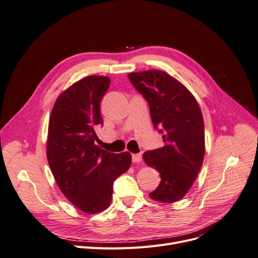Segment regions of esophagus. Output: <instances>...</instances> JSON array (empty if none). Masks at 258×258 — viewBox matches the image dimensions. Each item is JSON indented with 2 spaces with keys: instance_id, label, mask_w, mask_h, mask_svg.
Instances as JSON below:
<instances>
[{
  "instance_id": "34e87169",
  "label": "esophagus",
  "mask_w": 258,
  "mask_h": 258,
  "mask_svg": "<svg viewBox=\"0 0 258 258\" xmlns=\"http://www.w3.org/2000/svg\"><path fill=\"white\" fill-rule=\"evenodd\" d=\"M132 161L134 162H141L142 161V154H132Z\"/></svg>"
}]
</instances>
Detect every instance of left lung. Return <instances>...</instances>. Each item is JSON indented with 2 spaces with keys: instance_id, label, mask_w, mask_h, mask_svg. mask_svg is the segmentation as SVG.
Returning <instances> with one entry per match:
<instances>
[{
  "instance_id": "1",
  "label": "left lung",
  "mask_w": 258,
  "mask_h": 258,
  "mask_svg": "<svg viewBox=\"0 0 258 258\" xmlns=\"http://www.w3.org/2000/svg\"><path fill=\"white\" fill-rule=\"evenodd\" d=\"M132 86L150 106L152 121L163 146L143 154L161 181L150 197L160 202L183 198L196 179L205 158L204 118L196 99L183 84L159 70L129 73Z\"/></svg>"
}]
</instances>
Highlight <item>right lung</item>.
Segmentation results:
<instances>
[{
  "label": "right lung",
  "instance_id": "obj_1",
  "mask_svg": "<svg viewBox=\"0 0 258 258\" xmlns=\"http://www.w3.org/2000/svg\"><path fill=\"white\" fill-rule=\"evenodd\" d=\"M107 76L91 75L59 96L52 107L47 160L62 194L85 213L110 206L115 179L130 168L128 152L114 154L95 144L103 123L100 102L110 87Z\"/></svg>",
  "mask_w": 258,
  "mask_h": 258
}]
</instances>
